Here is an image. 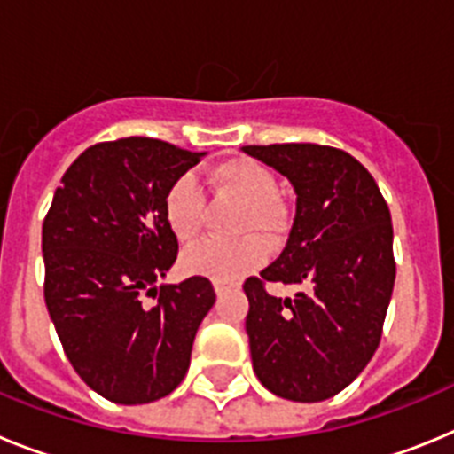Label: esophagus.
Returning a JSON list of instances; mask_svg holds the SVG:
<instances>
[{
    "instance_id": "esophagus-1",
    "label": "esophagus",
    "mask_w": 454,
    "mask_h": 454,
    "mask_svg": "<svg viewBox=\"0 0 454 454\" xmlns=\"http://www.w3.org/2000/svg\"><path fill=\"white\" fill-rule=\"evenodd\" d=\"M236 286H239L236 282H214V288H215V293H218V295H224V293L234 291Z\"/></svg>"
}]
</instances>
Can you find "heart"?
<instances>
[{"label":"heart","instance_id":"obj_1","mask_svg":"<svg viewBox=\"0 0 454 454\" xmlns=\"http://www.w3.org/2000/svg\"><path fill=\"white\" fill-rule=\"evenodd\" d=\"M211 177L218 191L246 204L239 223L240 234L275 239L282 231L284 211L277 202V179L266 166L239 156L215 166ZM163 218L168 230L184 246L198 239L202 231L204 200L192 175H182L168 186L163 195ZM266 259L268 247L254 236L236 243L207 240L184 252L182 268L188 275L208 277L214 282H236L256 270Z\"/></svg>","mask_w":454,"mask_h":454}]
</instances>
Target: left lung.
<instances>
[{
    "label": "left lung",
    "mask_w": 454,
    "mask_h": 454,
    "mask_svg": "<svg viewBox=\"0 0 454 454\" xmlns=\"http://www.w3.org/2000/svg\"><path fill=\"white\" fill-rule=\"evenodd\" d=\"M240 150L295 191L286 247L243 284L252 368L279 398L320 403L343 391L380 346L395 282L391 214L371 172L348 152L316 143ZM263 281L303 291L275 299Z\"/></svg>",
    "instance_id": "obj_1"
}]
</instances>
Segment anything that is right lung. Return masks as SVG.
I'll use <instances>...</instances> for the list:
<instances>
[{"label": "right lung", "mask_w": 454, "mask_h": 454, "mask_svg": "<svg viewBox=\"0 0 454 454\" xmlns=\"http://www.w3.org/2000/svg\"><path fill=\"white\" fill-rule=\"evenodd\" d=\"M204 154L140 136L88 147L43 223L50 318L72 368L111 403L145 404L175 391L215 302L207 277L159 284L179 247L163 195ZM145 294L160 300L147 305Z\"/></svg>", "instance_id": "obj_1"}]
</instances>
